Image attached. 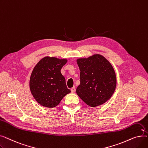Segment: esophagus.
<instances>
[{
	"label": "esophagus",
	"mask_w": 148,
	"mask_h": 148,
	"mask_svg": "<svg viewBox=\"0 0 148 148\" xmlns=\"http://www.w3.org/2000/svg\"><path fill=\"white\" fill-rule=\"evenodd\" d=\"M75 90V87H73L71 89V91L72 93H74Z\"/></svg>",
	"instance_id": "1"
}]
</instances>
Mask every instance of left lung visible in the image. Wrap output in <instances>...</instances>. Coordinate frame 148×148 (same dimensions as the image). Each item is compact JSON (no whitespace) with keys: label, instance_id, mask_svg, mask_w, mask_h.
Here are the masks:
<instances>
[{"label":"left lung","instance_id":"1","mask_svg":"<svg viewBox=\"0 0 148 148\" xmlns=\"http://www.w3.org/2000/svg\"><path fill=\"white\" fill-rule=\"evenodd\" d=\"M77 63L80 70V84L77 88V94L90 107L106 103L116 86V74L111 64L100 54L78 59Z\"/></svg>","mask_w":148,"mask_h":148}]
</instances>
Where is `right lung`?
Here are the masks:
<instances>
[{"instance_id": "obj_1", "label": "right lung", "mask_w": 148, "mask_h": 148, "mask_svg": "<svg viewBox=\"0 0 148 148\" xmlns=\"http://www.w3.org/2000/svg\"><path fill=\"white\" fill-rule=\"evenodd\" d=\"M66 62V59L47 56L34 67L29 86L33 97L41 106L49 108L56 107L71 92L66 87L65 77L60 73Z\"/></svg>"}]
</instances>
